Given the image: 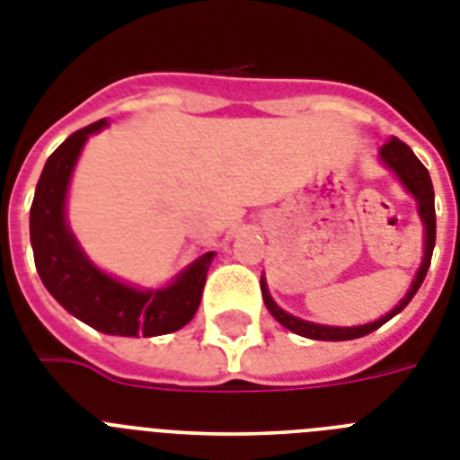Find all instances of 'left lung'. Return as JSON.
I'll return each instance as SVG.
<instances>
[{"instance_id": "obj_1", "label": "left lung", "mask_w": 460, "mask_h": 460, "mask_svg": "<svg viewBox=\"0 0 460 460\" xmlns=\"http://www.w3.org/2000/svg\"><path fill=\"white\" fill-rule=\"evenodd\" d=\"M381 158H384V164L388 168L395 171V175L402 180L404 187L414 194V199L419 200V215L423 219V226H426V254H423V261H420V269L416 273L414 283L409 288L407 296H404L402 302L397 304L393 308L391 314L379 318L376 323H369V325H360V327H330V325H315V323H306V320H299L295 315L285 314L283 308L276 306V302L269 295V289H266V283L261 280V296H264L266 308L271 311L273 318L280 323L283 327H288L289 332H295V334H302L306 339H318V341H349V339H360L369 332L379 330L384 323L397 315L411 302V296L419 292L420 283H423V278L428 273V266H430V257H433V248H435V191H433V182H430V175H428V168L420 164L416 154L404 145L402 140H393L385 142L381 146Z\"/></svg>"}]
</instances>
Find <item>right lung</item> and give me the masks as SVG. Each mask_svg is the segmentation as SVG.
Instances as JSON below:
<instances>
[{
    "label": "right lung",
    "instance_id": "add662e5",
    "mask_svg": "<svg viewBox=\"0 0 460 460\" xmlns=\"http://www.w3.org/2000/svg\"><path fill=\"white\" fill-rule=\"evenodd\" d=\"M102 126L107 121L72 133L46 161L30 208L34 264L53 299L93 330L119 337L171 334L199 311L215 252L200 254L168 288L146 292L105 276L86 260L65 222V194L81 146Z\"/></svg>",
    "mask_w": 460,
    "mask_h": 460
}]
</instances>
